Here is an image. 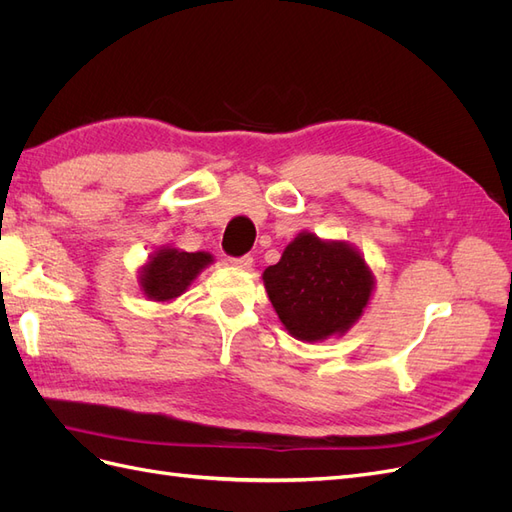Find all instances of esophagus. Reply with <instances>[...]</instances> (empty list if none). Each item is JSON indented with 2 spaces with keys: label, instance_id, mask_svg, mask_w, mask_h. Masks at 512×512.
<instances>
[{
  "label": "esophagus",
  "instance_id": "34e87169",
  "mask_svg": "<svg viewBox=\"0 0 512 512\" xmlns=\"http://www.w3.org/2000/svg\"><path fill=\"white\" fill-rule=\"evenodd\" d=\"M254 258L252 256H239V258H230V265H235L237 269H250Z\"/></svg>",
  "mask_w": 512,
  "mask_h": 512
}]
</instances>
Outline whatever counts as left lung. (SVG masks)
Segmentation results:
<instances>
[{
    "mask_svg": "<svg viewBox=\"0 0 512 512\" xmlns=\"http://www.w3.org/2000/svg\"><path fill=\"white\" fill-rule=\"evenodd\" d=\"M262 280L286 331L301 342L344 335L363 316L374 290V273L356 247L307 230L286 245Z\"/></svg>",
    "mask_w": 512,
    "mask_h": 512,
    "instance_id": "1",
    "label": "left lung"
}]
</instances>
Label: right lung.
<instances>
[{"instance_id":"obj_1","label":"right lung","mask_w":512,"mask_h":512,"mask_svg":"<svg viewBox=\"0 0 512 512\" xmlns=\"http://www.w3.org/2000/svg\"><path fill=\"white\" fill-rule=\"evenodd\" d=\"M211 262L213 256L209 252H181L173 245H166L153 252L141 267L138 286L151 301H173L188 290L196 275Z\"/></svg>"}]
</instances>
